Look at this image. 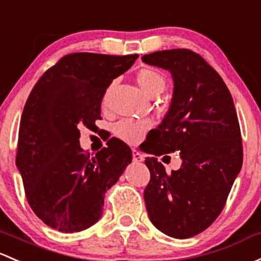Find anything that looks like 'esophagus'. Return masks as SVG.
Masks as SVG:
<instances>
[{
  "label": "esophagus",
  "mask_w": 261,
  "mask_h": 261,
  "mask_svg": "<svg viewBox=\"0 0 261 261\" xmlns=\"http://www.w3.org/2000/svg\"><path fill=\"white\" fill-rule=\"evenodd\" d=\"M133 160L135 161V163H142V161H144V156H142V153L138 151V150H133Z\"/></svg>",
  "instance_id": "esophagus-1"
}]
</instances>
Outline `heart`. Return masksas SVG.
Returning <instances> with one entry per match:
<instances>
[{
  "label": "heart",
  "mask_w": 261,
  "mask_h": 261,
  "mask_svg": "<svg viewBox=\"0 0 261 261\" xmlns=\"http://www.w3.org/2000/svg\"><path fill=\"white\" fill-rule=\"evenodd\" d=\"M136 82L145 95L149 97H156L165 90L166 79L159 70L152 67L141 68L136 73ZM116 80L109 85L102 95V108H106L109 103ZM152 127V122L149 120H121L115 125V134L117 138L127 144H138V142L146 135L147 131Z\"/></svg>",
  "instance_id": "b5f03b06"
}]
</instances>
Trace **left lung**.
Wrapping results in <instances>:
<instances>
[{
  "instance_id": "8db88e82",
  "label": "left lung",
  "mask_w": 261,
  "mask_h": 261,
  "mask_svg": "<svg viewBox=\"0 0 261 261\" xmlns=\"http://www.w3.org/2000/svg\"><path fill=\"white\" fill-rule=\"evenodd\" d=\"M141 59L169 70L175 82L169 112L146 147L145 204L160 231L186 239L207 229L226 204L243 165L239 120L224 80L199 54L175 48ZM175 149L183 165L166 173L155 156Z\"/></svg>"
}]
</instances>
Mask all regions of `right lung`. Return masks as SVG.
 <instances>
[{"label":"right lung","mask_w":261,"mask_h":261,"mask_svg":"<svg viewBox=\"0 0 261 261\" xmlns=\"http://www.w3.org/2000/svg\"><path fill=\"white\" fill-rule=\"evenodd\" d=\"M138 57L68 54L38 79L27 98L16 165L30 206L52 229L77 232L94 225L102 215L103 195L133 160L130 147L115 138L90 155L79 144V127H95L105 90Z\"/></svg>","instance_id":"obj_1"}]
</instances>
